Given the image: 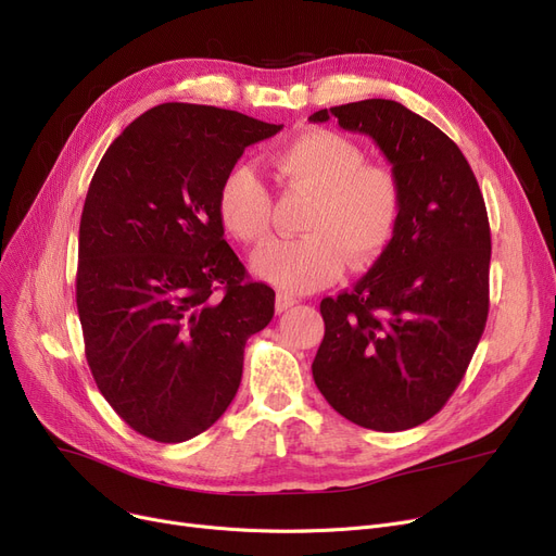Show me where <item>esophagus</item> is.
Here are the masks:
<instances>
[{
    "label": "esophagus",
    "mask_w": 556,
    "mask_h": 556,
    "mask_svg": "<svg viewBox=\"0 0 556 556\" xmlns=\"http://www.w3.org/2000/svg\"><path fill=\"white\" fill-rule=\"evenodd\" d=\"M298 302H300V300H298L295 295H290V293H277L275 308H277V313H283V311H288V308H293Z\"/></svg>",
    "instance_id": "34e87169"
}]
</instances>
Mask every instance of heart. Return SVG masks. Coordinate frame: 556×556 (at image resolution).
<instances>
[{"instance_id": "heart-1", "label": "heart", "mask_w": 556, "mask_h": 556, "mask_svg": "<svg viewBox=\"0 0 556 556\" xmlns=\"http://www.w3.org/2000/svg\"><path fill=\"white\" fill-rule=\"evenodd\" d=\"M288 191L311 195L300 216L304 237L277 241L252 258L254 273L286 293H313L336 281L349 261L367 268L396 237L401 187L394 173L367 164L346 135L311 128L268 155ZM218 218L231 239L258 245L270 237L273 195L248 164L231 166L218 185Z\"/></svg>"}]
</instances>
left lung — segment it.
I'll use <instances>...</instances> for the list:
<instances>
[{
	"instance_id": "obj_1",
	"label": "left lung",
	"mask_w": 556,
	"mask_h": 556,
	"mask_svg": "<svg viewBox=\"0 0 556 556\" xmlns=\"http://www.w3.org/2000/svg\"><path fill=\"white\" fill-rule=\"evenodd\" d=\"M369 135L401 187V223L365 277L319 313L317 390L363 428L396 432L442 410L469 367L489 315L491 231L476 175L457 143L388 99L319 110Z\"/></svg>"
}]
</instances>
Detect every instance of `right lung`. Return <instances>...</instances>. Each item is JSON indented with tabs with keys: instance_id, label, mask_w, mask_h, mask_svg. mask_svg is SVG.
Returning a JSON list of instances; mask_svg holds the SVG:
<instances>
[{
	"instance_id": "1",
	"label": "right lung",
	"mask_w": 556,
	"mask_h": 556,
	"mask_svg": "<svg viewBox=\"0 0 556 556\" xmlns=\"http://www.w3.org/2000/svg\"><path fill=\"white\" fill-rule=\"evenodd\" d=\"M281 126L162 103L116 137L87 189L76 306L97 388L135 432L180 444L237 396L243 349L275 315L223 239L218 185Z\"/></svg>"
}]
</instances>
